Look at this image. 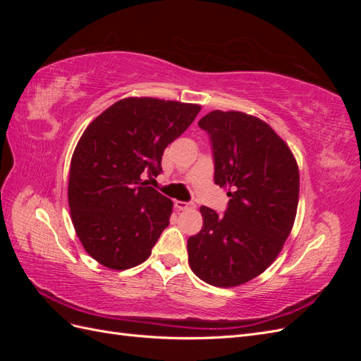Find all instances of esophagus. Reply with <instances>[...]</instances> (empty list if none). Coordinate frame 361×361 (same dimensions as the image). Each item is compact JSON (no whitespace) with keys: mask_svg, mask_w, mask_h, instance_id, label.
<instances>
[{"mask_svg":"<svg viewBox=\"0 0 361 361\" xmlns=\"http://www.w3.org/2000/svg\"><path fill=\"white\" fill-rule=\"evenodd\" d=\"M174 206H176V209H179V211H187V209H192V207H194V203H188V202H180V200H176V202H174Z\"/></svg>","mask_w":361,"mask_h":361,"instance_id":"34e87169","label":"esophagus"}]
</instances>
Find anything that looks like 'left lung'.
<instances>
[{"mask_svg": "<svg viewBox=\"0 0 361 361\" xmlns=\"http://www.w3.org/2000/svg\"><path fill=\"white\" fill-rule=\"evenodd\" d=\"M199 126L212 141L215 183L231 200L223 216L200 207L203 227L188 238V262L207 285L235 288L260 276L285 245L297 216L298 164L256 116L215 110Z\"/></svg>", "mask_w": 361, "mask_h": 361, "instance_id": "obj_1", "label": "left lung"}]
</instances>
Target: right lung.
I'll use <instances>...</instances> for the list:
<instances>
[{
	"label": "right lung",
	"instance_id": "right-lung-1",
	"mask_svg": "<svg viewBox=\"0 0 361 361\" xmlns=\"http://www.w3.org/2000/svg\"><path fill=\"white\" fill-rule=\"evenodd\" d=\"M202 106L158 97H125L85 128L71 159L68 200L84 250L110 269L150 256L170 223L173 202L149 187L161 158Z\"/></svg>",
	"mask_w": 361,
	"mask_h": 361
}]
</instances>
